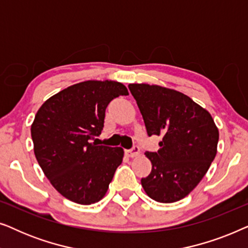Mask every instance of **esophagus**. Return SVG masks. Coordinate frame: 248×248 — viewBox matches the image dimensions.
<instances>
[{"mask_svg":"<svg viewBox=\"0 0 248 248\" xmlns=\"http://www.w3.org/2000/svg\"><path fill=\"white\" fill-rule=\"evenodd\" d=\"M125 154H126L127 157L134 158V157H137V155H140V148H139L138 145H134V147L130 149V150H125Z\"/></svg>","mask_w":248,"mask_h":248,"instance_id":"1","label":"esophagus"}]
</instances>
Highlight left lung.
I'll return each instance as SVG.
<instances>
[{
	"label": "left lung",
	"instance_id": "left-lung-1",
	"mask_svg": "<svg viewBox=\"0 0 248 248\" xmlns=\"http://www.w3.org/2000/svg\"><path fill=\"white\" fill-rule=\"evenodd\" d=\"M149 137L161 135L160 149L145 152L152 169L141 179L149 198L172 203L187 196L217 155L219 131L210 113L186 94L147 83L128 84Z\"/></svg>",
	"mask_w": 248,
	"mask_h": 248
}]
</instances>
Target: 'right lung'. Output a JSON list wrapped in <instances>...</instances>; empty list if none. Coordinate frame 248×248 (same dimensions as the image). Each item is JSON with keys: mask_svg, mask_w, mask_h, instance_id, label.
I'll return each instance as SVG.
<instances>
[{"mask_svg": "<svg viewBox=\"0 0 248 248\" xmlns=\"http://www.w3.org/2000/svg\"><path fill=\"white\" fill-rule=\"evenodd\" d=\"M128 91L117 81L88 80L48 98L31 124L33 152L50 184L70 201L89 205L106 194L124 150L91 143L105 110Z\"/></svg>", "mask_w": 248, "mask_h": 248, "instance_id": "right-lung-1", "label": "right lung"}]
</instances>
